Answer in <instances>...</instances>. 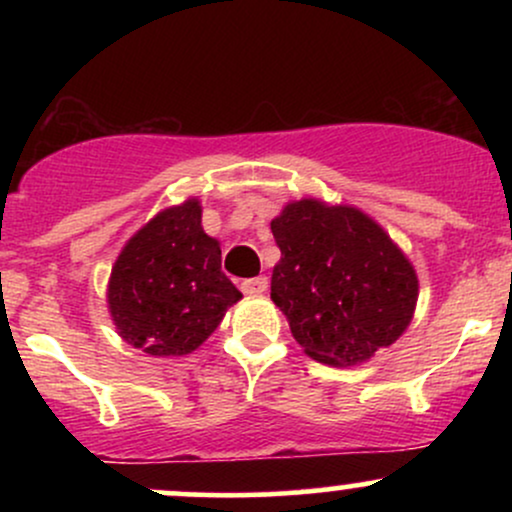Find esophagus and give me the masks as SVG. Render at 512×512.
<instances>
[{"instance_id": "esophagus-1", "label": "esophagus", "mask_w": 512, "mask_h": 512, "mask_svg": "<svg viewBox=\"0 0 512 512\" xmlns=\"http://www.w3.org/2000/svg\"><path fill=\"white\" fill-rule=\"evenodd\" d=\"M267 286V276H255V279H245L243 284H240V291H243L245 296H260V293L267 291Z\"/></svg>"}]
</instances>
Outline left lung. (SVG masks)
Here are the masks:
<instances>
[{
  "instance_id": "obj_1",
  "label": "left lung",
  "mask_w": 512,
  "mask_h": 512,
  "mask_svg": "<svg viewBox=\"0 0 512 512\" xmlns=\"http://www.w3.org/2000/svg\"><path fill=\"white\" fill-rule=\"evenodd\" d=\"M272 233L281 250L272 301L310 358L358 366L407 330L419 279L363 211L301 199L286 204Z\"/></svg>"
}]
</instances>
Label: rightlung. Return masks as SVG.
I'll return each mask as SVG.
<instances>
[{
  "label": "right lung",
  "instance_id": "right-lung-1",
  "mask_svg": "<svg viewBox=\"0 0 512 512\" xmlns=\"http://www.w3.org/2000/svg\"><path fill=\"white\" fill-rule=\"evenodd\" d=\"M243 298L221 272V248L202 231L197 199L151 219L117 257L108 305L117 332L151 356L195 351Z\"/></svg>",
  "mask_w": 512,
  "mask_h": 512
}]
</instances>
